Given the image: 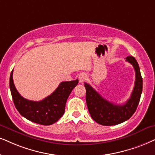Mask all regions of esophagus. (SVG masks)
<instances>
[{"instance_id": "34e87169", "label": "esophagus", "mask_w": 155, "mask_h": 155, "mask_svg": "<svg viewBox=\"0 0 155 155\" xmlns=\"http://www.w3.org/2000/svg\"><path fill=\"white\" fill-rule=\"evenodd\" d=\"M87 79V74H80L79 77V81L80 83L83 84L84 82Z\"/></svg>"}]
</instances>
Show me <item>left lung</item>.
Instances as JSON below:
<instances>
[{"label": "left lung", "mask_w": 155, "mask_h": 155, "mask_svg": "<svg viewBox=\"0 0 155 155\" xmlns=\"http://www.w3.org/2000/svg\"><path fill=\"white\" fill-rule=\"evenodd\" d=\"M126 61L134 68L135 82L131 97L124 104H114L109 102L89 84L84 83L88 110L91 118L98 124L104 126L121 124L130 119L137 108L142 91V78L140 66L133 56H127Z\"/></svg>", "instance_id": "1"}]
</instances>
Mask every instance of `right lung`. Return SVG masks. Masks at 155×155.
<instances>
[{"mask_svg":"<svg viewBox=\"0 0 155 155\" xmlns=\"http://www.w3.org/2000/svg\"><path fill=\"white\" fill-rule=\"evenodd\" d=\"M79 80L63 81L51 94L39 101L28 100L18 93L13 80V71L10 76V89L15 108L29 121L42 125H51L63 116L66 103Z\"/></svg>","mask_w":155,"mask_h":155,"instance_id":"add662e5","label":"right lung"}]
</instances>
